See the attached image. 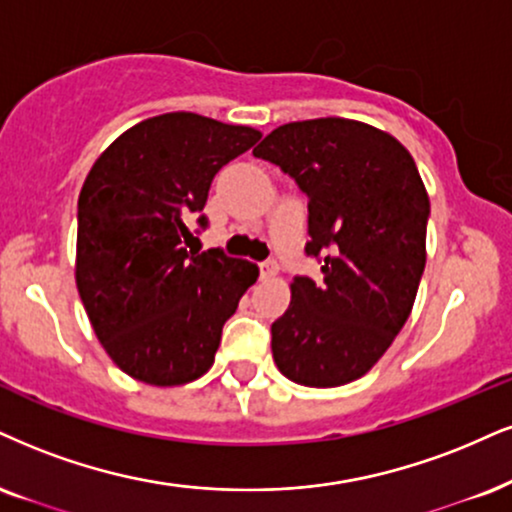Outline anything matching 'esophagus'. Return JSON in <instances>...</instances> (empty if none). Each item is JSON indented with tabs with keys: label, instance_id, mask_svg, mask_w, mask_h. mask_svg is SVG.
Listing matches in <instances>:
<instances>
[{
	"label": "esophagus",
	"instance_id": "obj_1",
	"mask_svg": "<svg viewBox=\"0 0 512 512\" xmlns=\"http://www.w3.org/2000/svg\"><path fill=\"white\" fill-rule=\"evenodd\" d=\"M258 268H261V277L263 280H270V277H275L277 275V263L275 261H263V263H258Z\"/></svg>",
	"mask_w": 512,
	"mask_h": 512
}]
</instances>
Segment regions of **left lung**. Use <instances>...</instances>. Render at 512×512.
<instances>
[{
  "label": "left lung",
  "mask_w": 512,
  "mask_h": 512,
  "mask_svg": "<svg viewBox=\"0 0 512 512\" xmlns=\"http://www.w3.org/2000/svg\"><path fill=\"white\" fill-rule=\"evenodd\" d=\"M254 156L292 175L308 197V256L323 282L294 277L273 332L287 380L342 387L363 377L413 311L427 261L430 197L394 135L351 118L275 128Z\"/></svg>",
  "instance_id": "left-lung-1"
}]
</instances>
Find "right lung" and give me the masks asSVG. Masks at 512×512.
<instances>
[{
	"instance_id": "obj_1",
	"label": "right lung",
	"mask_w": 512,
	"mask_h": 512,
	"mask_svg": "<svg viewBox=\"0 0 512 512\" xmlns=\"http://www.w3.org/2000/svg\"><path fill=\"white\" fill-rule=\"evenodd\" d=\"M258 140L249 125L161 113L116 137L87 173L75 285L104 351L132 380L178 387L216 361L258 266L187 249L197 239L187 223L204 211L218 170Z\"/></svg>"
}]
</instances>
